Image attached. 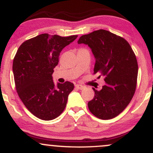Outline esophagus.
<instances>
[{
    "mask_svg": "<svg viewBox=\"0 0 153 153\" xmlns=\"http://www.w3.org/2000/svg\"><path fill=\"white\" fill-rule=\"evenodd\" d=\"M75 88L79 89V90H82V89H83L85 87H84L83 85H79V84H77V85H75Z\"/></svg>",
    "mask_w": 153,
    "mask_h": 153,
    "instance_id": "esophagus-1",
    "label": "esophagus"
}]
</instances>
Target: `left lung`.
<instances>
[{"label": "left lung", "instance_id": "obj_1", "mask_svg": "<svg viewBox=\"0 0 153 153\" xmlns=\"http://www.w3.org/2000/svg\"><path fill=\"white\" fill-rule=\"evenodd\" d=\"M78 43L91 49L96 59L94 74L104 76L106 82L101 91L93 88L95 96L88 103L89 110L101 119L114 118L125 109L136 90V56L124 38L103 29L82 35Z\"/></svg>", "mask_w": 153, "mask_h": 153}]
</instances>
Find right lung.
<instances>
[{"instance_id": "1", "label": "right lung", "mask_w": 153, "mask_h": 153, "mask_svg": "<svg viewBox=\"0 0 153 153\" xmlns=\"http://www.w3.org/2000/svg\"><path fill=\"white\" fill-rule=\"evenodd\" d=\"M77 37L39 34L23 42L17 50L13 62L16 88L27 109L39 119L52 120L65 108L74 85L66 81L55 85L52 73L61 51Z\"/></svg>"}]
</instances>
